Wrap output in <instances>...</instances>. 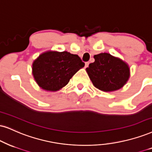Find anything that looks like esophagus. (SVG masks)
<instances>
[{
  "instance_id": "1",
  "label": "esophagus",
  "mask_w": 152,
  "mask_h": 152,
  "mask_svg": "<svg viewBox=\"0 0 152 152\" xmlns=\"http://www.w3.org/2000/svg\"><path fill=\"white\" fill-rule=\"evenodd\" d=\"M85 65H86V66H85L86 67H88V65H89V62H86V64Z\"/></svg>"
}]
</instances>
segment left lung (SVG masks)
Segmentation results:
<instances>
[{
	"label": "left lung",
	"mask_w": 152,
	"mask_h": 152,
	"mask_svg": "<svg viewBox=\"0 0 152 152\" xmlns=\"http://www.w3.org/2000/svg\"><path fill=\"white\" fill-rule=\"evenodd\" d=\"M95 62L86 68L93 86L104 92L121 89L130 78V68L118 57L104 53L94 55Z\"/></svg>",
	"instance_id": "8db88e82"
}]
</instances>
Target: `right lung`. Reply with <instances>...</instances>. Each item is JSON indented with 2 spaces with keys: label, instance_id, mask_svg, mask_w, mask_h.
<instances>
[{
  "label": "right lung",
  "instance_id": "1",
  "mask_svg": "<svg viewBox=\"0 0 152 152\" xmlns=\"http://www.w3.org/2000/svg\"><path fill=\"white\" fill-rule=\"evenodd\" d=\"M85 66L77 55L66 51H47L32 64L36 83L46 91L55 92L68 84L72 76Z\"/></svg>",
  "mask_w": 152,
  "mask_h": 152
}]
</instances>
